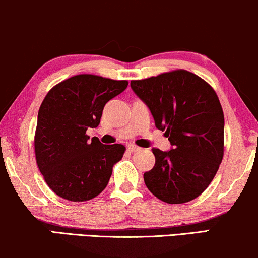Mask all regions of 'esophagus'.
<instances>
[{"label": "esophagus", "mask_w": 258, "mask_h": 258, "mask_svg": "<svg viewBox=\"0 0 258 258\" xmlns=\"http://www.w3.org/2000/svg\"><path fill=\"white\" fill-rule=\"evenodd\" d=\"M128 150L130 151V153H136V151L141 150V148L134 146V144H130V146H128Z\"/></svg>", "instance_id": "esophagus-1"}]
</instances>
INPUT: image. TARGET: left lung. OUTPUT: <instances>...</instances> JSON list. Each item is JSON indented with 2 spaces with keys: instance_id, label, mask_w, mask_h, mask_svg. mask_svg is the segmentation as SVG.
I'll return each instance as SVG.
<instances>
[{
  "instance_id": "8db88e82",
  "label": "left lung",
  "mask_w": 258,
  "mask_h": 258,
  "mask_svg": "<svg viewBox=\"0 0 258 258\" xmlns=\"http://www.w3.org/2000/svg\"><path fill=\"white\" fill-rule=\"evenodd\" d=\"M172 149L154 148L155 165L144 172L147 188L170 204L189 202L208 188L224 154V115L216 93L188 70L130 82Z\"/></svg>"
}]
</instances>
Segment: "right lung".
I'll list each match as a JSON object with an SVG mask.
<instances>
[{
  "label": "right lung",
  "instance_id": "add662e5",
  "mask_svg": "<svg viewBox=\"0 0 258 258\" xmlns=\"http://www.w3.org/2000/svg\"><path fill=\"white\" fill-rule=\"evenodd\" d=\"M128 81L81 74L51 88L42 102L35 132V156L44 181L56 195L84 202L103 191L112 167L125 151L122 144H102L87 135L100 124L105 103Z\"/></svg>",
  "mask_w": 258,
  "mask_h": 258
}]
</instances>
